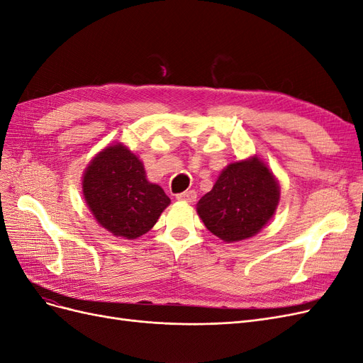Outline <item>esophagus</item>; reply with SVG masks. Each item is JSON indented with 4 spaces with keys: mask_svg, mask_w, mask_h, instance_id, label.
<instances>
[{
    "mask_svg": "<svg viewBox=\"0 0 363 363\" xmlns=\"http://www.w3.org/2000/svg\"><path fill=\"white\" fill-rule=\"evenodd\" d=\"M196 199H197V193H196L194 190H190V191H185V193L177 194V200H179V202L193 203V202H196Z\"/></svg>",
    "mask_w": 363,
    "mask_h": 363,
    "instance_id": "obj_1",
    "label": "esophagus"
}]
</instances>
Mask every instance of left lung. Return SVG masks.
I'll use <instances>...</instances> for the list:
<instances>
[{"instance_id": "obj_1", "label": "left lung", "mask_w": 363, "mask_h": 363, "mask_svg": "<svg viewBox=\"0 0 363 363\" xmlns=\"http://www.w3.org/2000/svg\"><path fill=\"white\" fill-rule=\"evenodd\" d=\"M279 184L264 161L252 155L227 164L197 203L206 229L224 242L256 236L271 221L279 203Z\"/></svg>"}]
</instances>
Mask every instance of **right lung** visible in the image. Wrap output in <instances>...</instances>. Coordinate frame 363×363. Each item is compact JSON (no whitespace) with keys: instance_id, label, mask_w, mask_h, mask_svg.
<instances>
[{"instance_id":"1","label":"right lung","mask_w":363,"mask_h":363,"mask_svg":"<svg viewBox=\"0 0 363 363\" xmlns=\"http://www.w3.org/2000/svg\"><path fill=\"white\" fill-rule=\"evenodd\" d=\"M82 194L96 221L124 239L150 232L170 205L164 190L147 181L142 160L121 142L91 160L82 177Z\"/></svg>"}]
</instances>
